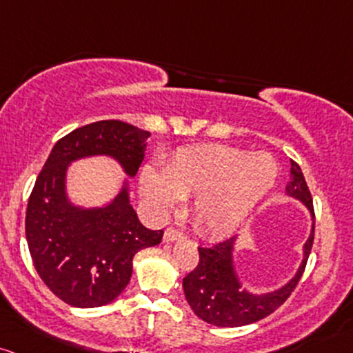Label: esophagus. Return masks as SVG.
<instances>
[{"label":"esophagus","instance_id":"34e87169","mask_svg":"<svg viewBox=\"0 0 353 353\" xmlns=\"http://www.w3.org/2000/svg\"><path fill=\"white\" fill-rule=\"evenodd\" d=\"M181 236L183 234H181L179 230H176V228H168V230L164 231V241H168V243L176 241V239H179Z\"/></svg>","mask_w":353,"mask_h":353}]
</instances>
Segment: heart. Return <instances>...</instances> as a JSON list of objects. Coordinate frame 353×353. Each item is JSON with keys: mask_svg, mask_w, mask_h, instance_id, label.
<instances>
[{"mask_svg": "<svg viewBox=\"0 0 353 353\" xmlns=\"http://www.w3.org/2000/svg\"><path fill=\"white\" fill-rule=\"evenodd\" d=\"M278 165L266 152L206 144L179 150L164 170L145 168L141 189L157 209H169L179 197L192 198L191 219L208 238L238 230L256 204L273 189Z\"/></svg>", "mask_w": 353, "mask_h": 353, "instance_id": "b5f03b06", "label": "heart"}]
</instances>
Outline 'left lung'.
<instances>
[{
    "mask_svg": "<svg viewBox=\"0 0 353 353\" xmlns=\"http://www.w3.org/2000/svg\"><path fill=\"white\" fill-rule=\"evenodd\" d=\"M286 194L301 201L308 208L313 219L312 233L303 246V261L295 276L274 292L256 295V293L248 292L243 286L234 270L233 250L236 238L221 241L214 246L197 248L199 263L183 280V288L189 307L201 320L216 327H243V325L254 323L271 315L292 295L303 274L308 254L312 251L313 234H315L312 194H310L303 172L295 161H292V168H290V183L286 184Z\"/></svg>",
    "mask_w": 353,
    "mask_h": 353,
    "instance_id": "obj_1",
    "label": "left lung"
}]
</instances>
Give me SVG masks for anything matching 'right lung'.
I'll use <instances>...</instances> for the list:
<instances>
[{
    "instance_id": "right-lung-1",
    "label": "right lung",
    "mask_w": 353,
    "mask_h": 353,
    "mask_svg": "<svg viewBox=\"0 0 353 353\" xmlns=\"http://www.w3.org/2000/svg\"><path fill=\"white\" fill-rule=\"evenodd\" d=\"M149 135L120 120L88 123L61 137L38 174L26 208V241L43 283L72 307L114 301L129 285L135 253L159 245L164 231L147 230L139 221L127 181L103 208L70 203L65 185L70 162L108 156L134 177Z\"/></svg>"
}]
</instances>
